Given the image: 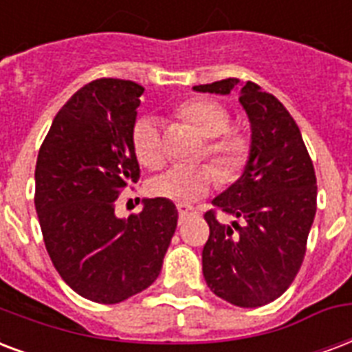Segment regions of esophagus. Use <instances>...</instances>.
I'll return each instance as SVG.
<instances>
[{"label": "esophagus", "mask_w": 352, "mask_h": 352, "mask_svg": "<svg viewBox=\"0 0 352 352\" xmlns=\"http://www.w3.org/2000/svg\"><path fill=\"white\" fill-rule=\"evenodd\" d=\"M177 210H179V216L181 218H186V216H190V214H197V208H194V206L190 205H177Z\"/></svg>", "instance_id": "esophagus-1"}]
</instances>
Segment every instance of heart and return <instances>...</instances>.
Listing matches in <instances>:
<instances>
[{"mask_svg": "<svg viewBox=\"0 0 352 352\" xmlns=\"http://www.w3.org/2000/svg\"><path fill=\"white\" fill-rule=\"evenodd\" d=\"M179 116L199 129L206 136L205 155L214 160L221 175L232 177L245 166L249 157V140L230 127V114L223 104L210 99H195L179 109ZM133 151L146 168H157L164 160V144L160 125L155 118L136 120L131 131ZM218 181V173L208 164H175L160 171L147 184L149 194L175 203H194Z\"/></svg>", "mask_w": 352, "mask_h": 352, "instance_id": "b5f03b06", "label": "heart"}]
</instances>
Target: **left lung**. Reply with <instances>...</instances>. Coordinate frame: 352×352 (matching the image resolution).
<instances>
[{
    "instance_id": "left-lung-1",
    "label": "left lung",
    "mask_w": 352,
    "mask_h": 352,
    "mask_svg": "<svg viewBox=\"0 0 352 352\" xmlns=\"http://www.w3.org/2000/svg\"><path fill=\"white\" fill-rule=\"evenodd\" d=\"M238 79L194 87L230 94ZM251 122V153L243 175L212 201L205 214L210 236L203 248V275L223 301L264 307L289 288L301 270L318 206V182L301 131L273 94L253 80L240 90ZM229 215L235 219L225 224Z\"/></svg>"
}]
</instances>
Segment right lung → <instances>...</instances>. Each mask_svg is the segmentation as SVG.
I'll list each match as a JSON object with an SVG mask.
<instances>
[{
  "label": "right lung",
  "mask_w": 352,
  "mask_h": 352,
  "mask_svg": "<svg viewBox=\"0 0 352 352\" xmlns=\"http://www.w3.org/2000/svg\"><path fill=\"white\" fill-rule=\"evenodd\" d=\"M144 87L96 79L57 112L40 146L34 206L58 275L80 297L114 305L157 280L177 229L175 205L155 197L116 218L123 188L140 179L131 131Z\"/></svg>",
  "instance_id": "1"
}]
</instances>
